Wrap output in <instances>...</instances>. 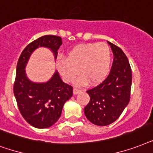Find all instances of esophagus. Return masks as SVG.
Wrapping results in <instances>:
<instances>
[{
	"label": "esophagus",
	"mask_w": 153,
	"mask_h": 153,
	"mask_svg": "<svg viewBox=\"0 0 153 153\" xmlns=\"http://www.w3.org/2000/svg\"><path fill=\"white\" fill-rule=\"evenodd\" d=\"M80 92H81V90L80 89H79V88H73V93H74V94H77V93H80Z\"/></svg>",
	"instance_id": "34e87169"
}]
</instances>
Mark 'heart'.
Listing matches in <instances>:
<instances>
[{
    "instance_id": "b5f03b06",
    "label": "heart",
    "mask_w": 153,
    "mask_h": 153,
    "mask_svg": "<svg viewBox=\"0 0 153 153\" xmlns=\"http://www.w3.org/2000/svg\"><path fill=\"white\" fill-rule=\"evenodd\" d=\"M112 65V53L106 44L89 43L75 46L68 51L66 58L56 62L58 72L64 80L73 82L80 73L78 84L84 85L88 81L97 85L105 80Z\"/></svg>"
}]
</instances>
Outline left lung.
I'll return each instance as SVG.
<instances>
[{"label": "left lung", "instance_id": "8db88e82", "mask_svg": "<svg viewBox=\"0 0 153 153\" xmlns=\"http://www.w3.org/2000/svg\"><path fill=\"white\" fill-rule=\"evenodd\" d=\"M113 53L110 73L100 85L87 90L90 100L85 108L87 119L98 126L116 121L130 100L132 70L125 53L108 41Z\"/></svg>", "mask_w": 153, "mask_h": 153}]
</instances>
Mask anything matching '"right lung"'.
Returning a JSON list of instances; mask_svg holds the SVG:
<instances>
[{"label": "right lung", "mask_w": 153, "mask_h": 153, "mask_svg": "<svg viewBox=\"0 0 153 153\" xmlns=\"http://www.w3.org/2000/svg\"><path fill=\"white\" fill-rule=\"evenodd\" d=\"M61 45L60 36H41L26 46L17 62L14 96L24 119L37 128L50 127L57 121L65 103L73 97V88L62 81L57 71L47 82L35 83L27 77L25 68L35 49L39 47L49 48L56 59Z\"/></svg>", "instance_id": "add662e5"}]
</instances>
